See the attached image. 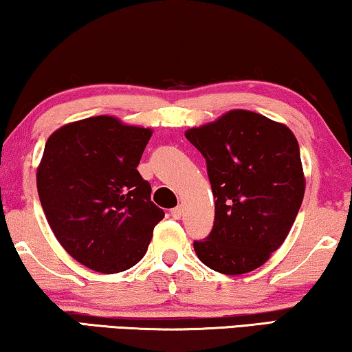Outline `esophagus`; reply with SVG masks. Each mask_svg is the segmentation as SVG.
<instances>
[{"label":"esophagus","mask_w":352,"mask_h":352,"mask_svg":"<svg viewBox=\"0 0 352 352\" xmlns=\"http://www.w3.org/2000/svg\"><path fill=\"white\" fill-rule=\"evenodd\" d=\"M170 214H171V217H173V219H181V216H182V210H181V206L173 208V210L170 211Z\"/></svg>","instance_id":"esophagus-1"}]
</instances>
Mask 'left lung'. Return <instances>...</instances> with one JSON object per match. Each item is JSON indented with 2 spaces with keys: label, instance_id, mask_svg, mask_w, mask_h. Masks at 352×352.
Instances as JSON below:
<instances>
[{
  "label": "left lung",
  "instance_id": "left-lung-1",
  "mask_svg": "<svg viewBox=\"0 0 352 352\" xmlns=\"http://www.w3.org/2000/svg\"><path fill=\"white\" fill-rule=\"evenodd\" d=\"M186 138L205 157L216 198L212 230L193 249L214 272H252L284 243L303 201L298 142L284 124L244 109L187 130Z\"/></svg>",
  "mask_w": 352,
  "mask_h": 352
}]
</instances>
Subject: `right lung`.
<instances>
[{
	"mask_svg": "<svg viewBox=\"0 0 352 352\" xmlns=\"http://www.w3.org/2000/svg\"><path fill=\"white\" fill-rule=\"evenodd\" d=\"M151 129L111 116L71 122L45 142L36 171L55 238L79 263L113 274L138 263L165 217L136 170Z\"/></svg>",
	"mask_w": 352,
	"mask_h": 352,
	"instance_id": "right-lung-1",
	"label": "right lung"
}]
</instances>
